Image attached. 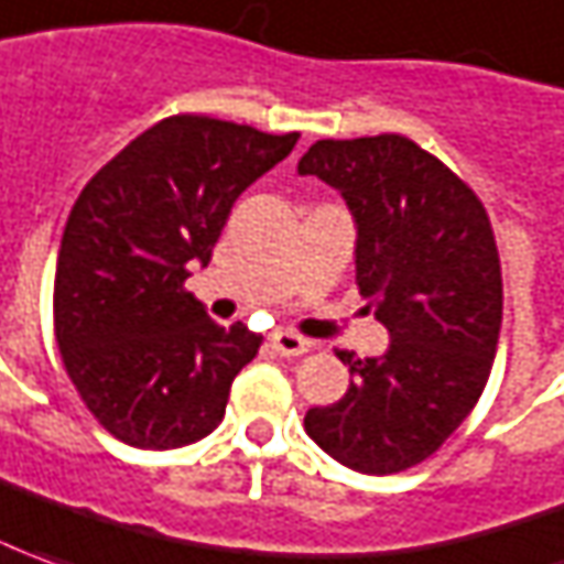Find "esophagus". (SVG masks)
I'll use <instances>...</instances> for the list:
<instances>
[{
  "label": "esophagus",
  "instance_id": "obj_1",
  "mask_svg": "<svg viewBox=\"0 0 564 564\" xmlns=\"http://www.w3.org/2000/svg\"><path fill=\"white\" fill-rule=\"evenodd\" d=\"M268 346L274 348L278 355H283V358H296L302 351H308V339H302V336L290 330H278L268 336Z\"/></svg>",
  "mask_w": 564,
  "mask_h": 564
}]
</instances>
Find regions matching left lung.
<instances>
[{
	"instance_id": "1",
	"label": "left lung",
	"mask_w": 564,
	"mask_h": 564,
	"mask_svg": "<svg viewBox=\"0 0 564 564\" xmlns=\"http://www.w3.org/2000/svg\"><path fill=\"white\" fill-rule=\"evenodd\" d=\"M299 175L343 194L355 225V281L392 343L348 364V392L305 413L317 447L355 473L423 463L473 413L491 377L503 278L475 191L404 135L314 141Z\"/></svg>"
}]
</instances>
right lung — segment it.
I'll return each instance as SVG.
<instances>
[{
	"label": "right lung",
	"instance_id": "add662e5",
	"mask_svg": "<svg viewBox=\"0 0 564 564\" xmlns=\"http://www.w3.org/2000/svg\"><path fill=\"white\" fill-rule=\"evenodd\" d=\"M299 132L178 113L129 141L76 197L55 271V339L83 404L122 444L206 438L262 336L218 327L185 290L234 200Z\"/></svg>",
	"mask_w": 564,
	"mask_h": 564
}]
</instances>
